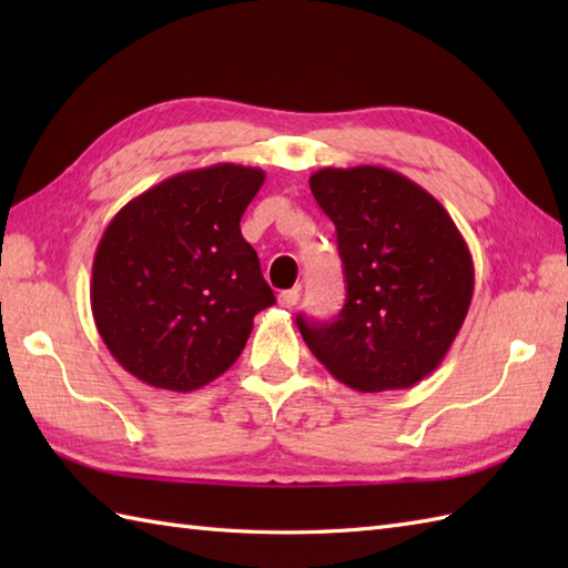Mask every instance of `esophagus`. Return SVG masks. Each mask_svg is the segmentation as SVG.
Segmentation results:
<instances>
[{"instance_id":"1","label":"esophagus","mask_w":568,"mask_h":568,"mask_svg":"<svg viewBox=\"0 0 568 568\" xmlns=\"http://www.w3.org/2000/svg\"><path fill=\"white\" fill-rule=\"evenodd\" d=\"M297 300H300L297 287H293V291H283L281 295H277V303H281V307H295Z\"/></svg>"}]
</instances>
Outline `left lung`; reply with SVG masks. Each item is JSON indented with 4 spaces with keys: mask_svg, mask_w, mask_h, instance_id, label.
<instances>
[{
    "mask_svg": "<svg viewBox=\"0 0 568 568\" xmlns=\"http://www.w3.org/2000/svg\"><path fill=\"white\" fill-rule=\"evenodd\" d=\"M310 190L336 226L346 303L334 322L300 315V334L348 388H413L442 364L474 297L462 232L425 187L388 168H322Z\"/></svg>",
    "mask_w": 568,
    "mask_h": 568,
    "instance_id": "left-lung-1",
    "label": "left lung"
}]
</instances>
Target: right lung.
<instances>
[{
    "label": "right lung",
    "mask_w": 568,
    "mask_h": 568,
    "mask_svg": "<svg viewBox=\"0 0 568 568\" xmlns=\"http://www.w3.org/2000/svg\"><path fill=\"white\" fill-rule=\"evenodd\" d=\"M261 168L216 163L153 185L114 214L92 263L90 303L119 366L175 393L220 378L253 317L275 303L241 216Z\"/></svg>",
    "instance_id": "right-lung-1"
}]
</instances>
